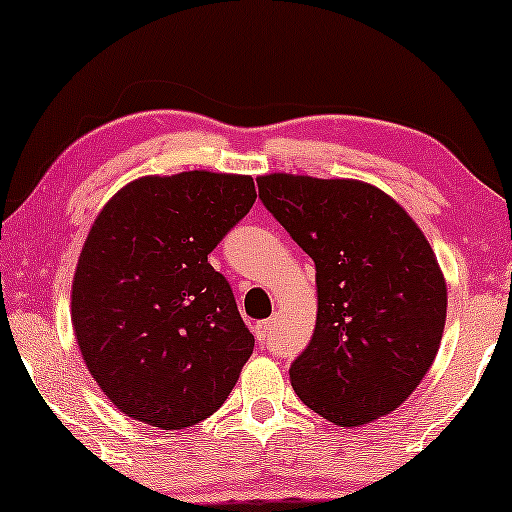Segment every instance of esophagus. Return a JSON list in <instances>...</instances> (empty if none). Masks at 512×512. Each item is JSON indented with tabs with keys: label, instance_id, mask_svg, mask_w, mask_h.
Here are the masks:
<instances>
[{
	"label": "esophagus",
	"instance_id": "obj_1",
	"mask_svg": "<svg viewBox=\"0 0 512 512\" xmlns=\"http://www.w3.org/2000/svg\"><path fill=\"white\" fill-rule=\"evenodd\" d=\"M275 326H277V321H275V319H265V321H258V324L254 326V333H256V338L261 340V342H268V340H270V335H272V331H275Z\"/></svg>",
	"mask_w": 512,
	"mask_h": 512
}]
</instances>
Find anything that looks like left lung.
Masks as SVG:
<instances>
[{"mask_svg":"<svg viewBox=\"0 0 512 512\" xmlns=\"http://www.w3.org/2000/svg\"><path fill=\"white\" fill-rule=\"evenodd\" d=\"M256 184L317 268V326L289 368L298 398L340 426L396 410L445 328V279L422 230L363 181L265 174Z\"/></svg>","mask_w":512,"mask_h":512,"instance_id":"obj_1","label":"left lung"}]
</instances>
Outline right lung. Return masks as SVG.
<instances>
[{"mask_svg":"<svg viewBox=\"0 0 512 512\" xmlns=\"http://www.w3.org/2000/svg\"><path fill=\"white\" fill-rule=\"evenodd\" d=\"M254 202L251 177L195 170L132 181L95 219L72 324L90 375L128 417L186 429L233 391L254 335L207 256Z\"/></svg>","mask_w":512,"mask_h":512,"instance_id":"1","label":"right lung"}]
</instances>
